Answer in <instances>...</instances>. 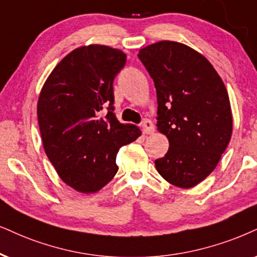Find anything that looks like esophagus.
I'll return each mask as SVG.
<instances>
[{"mask_svg":"<svg viewBox=\"0 0 257 257\" xmlns=\"http://www.w3.org/2000/svg\"><path fill=\"white\" fill-rule=\"evenodd\" d=\"M141 126H142V131H144L145 134H147V135L153 134V133H154V131H155L154 124H153L151 119H148V118H146V119H144V121H142Z\"/></svg>","mask_w":257,"mask_h":257,"instance_id":"obj_1","label":"esophagus"}]
</instances>
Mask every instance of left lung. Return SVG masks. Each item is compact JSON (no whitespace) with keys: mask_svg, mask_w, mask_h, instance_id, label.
<instances>
[{"mask_svg":"<svg viewBox=\"0 0 257 257\" xmlns=\"http://www.w3.org/2000/svg\"><path fill=\"white\" fill-rule=\"evenodd\" d=\"M138 57L157 89L158 131L170 142L155 167L174 186H196L215 170L231 139L226 87L205 57L180 42H155Z\"/></svg>","mask_w":257,"mask_h":257,"instance_id":"1","label":"left lung"}]
</instances>
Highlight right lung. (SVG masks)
<instances>
[{
    "instance_id": "1",
    "label": "right lung",
    "mask_w": 257,
    "mask_h": 257,
    "mask_svg": "<svg viewBox=\"0 0 257 257\" xmlns=\"http://www.w3.org/2000/svg\"><path fill=\"white\" fill-rule=\"evenodd\" d=\"M121 50L89 45L54 67L38 100L42 145L58 175L78 192L93 193L117 173L116 155L141 135L113 113L112 83L125 65ZM106 108L104 116L100 111Z\"/></svg>"
}]
</instances>
